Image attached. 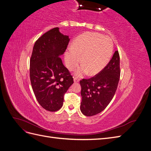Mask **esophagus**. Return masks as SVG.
Wrapping results in <instances>:
<instances>
[{
    "label": "esophagus",
    "instance_id": "obj_1",
    "mask_svg": "<svg viewBox=\"0 0 151 151\" xmlns=\"http://www.w3.org/2000/svg\"><path fill=\"white\" fill-rule=\"evenodd\" d=\"M79 79L78 78V77H74V83H79Z\"/></svg>",
    "mask_w": 151,
    "mask_h": 151
}]
</instances>
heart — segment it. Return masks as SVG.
<instances>
[{
	"label": "heart",
	"mask_w": 151,
	"mask_h": 151,
	"mask_svg": "<svg viewBox=\"0 0 151 151\" xmlns=\"http://www.w3.org/2000/svg\"><path fill=\"white\" fill-rule=\"evenodd\" d=\"M113 51V43L106 36L97 33L81 35L73 42L71 50L65 54V63L68 69L74 70L83 63L76 72L82 76L89 72L96 75L101 72L110 60Z\"/></svg>",
	"instance_id": "b5f03b06"
}]
</instances>
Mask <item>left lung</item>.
Here are the masks:
<instances>
[{
	"mask_svg": "<svg viewBox=\"0 0 151 151\" xmlns=\"http://www.w3.org/2000/svg\"><path fill=\"white\" fill-rule=\"evenodd\" d=\"M120 76V55L118 51H115L101 72L90 79L81 80L80 109L84 115H97L106 108L115 94Z\"/></svg>",
	"mask_w": 151,
	"mask_h": 151,
	"instance_id": "left-lung-1",
	"label": "left lung"
}]
</instances>
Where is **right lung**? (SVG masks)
Returning a JSON list of instances; mask_svg holds the SVG:
<instances>
[{"instance_id":"obj_1","label":"right lung","mask_w":151,"mask_h":151,"mask_svg":"<svg viewBox=\"0 0 151 151\" xmlns=\"http://www.w3.org/2000/svg\"><path fill=\"white\" fill-rule=\"evenodd\" d=\"M69 40L58 28H55L40 37L33 47L30 59L31 84L38 102L49 111L62 108L64 94L74 83L60 57Z\"/></svg>"}]
</instances>
